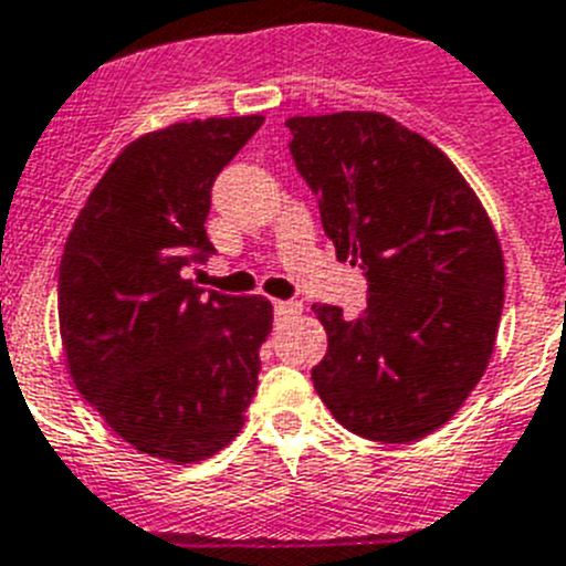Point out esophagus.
Masks as SVG:
<instances>
[{"instance_id": "34e87169", "label": "esophagus", "mask_w": 566, "mask_h": 566, "mask_svg": "<svg viewBox=\"0 0 566 566\" xmlns=\"http://www.w3.org/2000/svg\"><path fill=\"white\" fill-rule=\"evenodd\" d=\"M272 308H274V317L289 319V317H294V314H300V308H303V305H300L297 300H274Z\"/></svg>"}]
</instances>
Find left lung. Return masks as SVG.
Masks as SVG:
<instances>
[{
    "label": "left lung",
    "instance_id": "8db88e82",
    "mask_svg": "<svg viewBox=\"0 0 566 566\" xmlns=\"http://www.w3.org/2000/svg\"><path fill=\"white\" fill-rule=\"evenodd\" d=\"M286 128L336 258L367 280L359 319L314 305L328 350L311 381L361 438H427L494 350L505 300L494 227L452 159L387 114L289 117Z\"/></svg>",
    "mask_w": 566,
    "mask_h": 566
}]
</instances>
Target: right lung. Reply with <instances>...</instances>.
Returning <instances> with one entry per match:
<instances>
[{"label": "right lung", "instance_id": "right-lung-1", "mask_svg": "<svg viewBox=\"0 0 566 566\" xmlns=\"http://www.w3.org/2000/svg\"><path fill=\"white\" fill-rule=\"evenodd\" d=\"M263 117L176 123L134 139L75 219L59 266L72 381L139 452L193 463L224 449L255 396L263 297L196 289L185 266L216 255L212 181Z\"/></svg>", "mask_w": 566, "mask_h": 566}]
</instances>
